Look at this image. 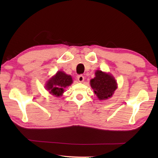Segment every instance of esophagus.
Returning a JSON list of instances; mask_svg holds the SVG:
<instances>
[{"mask_svg":"<svg viewBox=\"0 0 158 158\" xmlns=\"http://www.w3.org/2000/svg\"><path fill=\"white\" fill-rule=\"evenodd\" d=\"M77 79H78V81H79V82L82 83L83 81H84L85 78H84V77H83V75H79L78 77H77Z\"/></svg>","mask_w":158,"mask_h":158,"instance_id":"34e87169","label":"esophagus"}]
</instances>
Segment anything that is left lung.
Segmentation results:
<instances>
[{"label":"left lung","mask_w":158,"mask_h":158,"mask_svg":"<svg viewBox=\"0 0 158 158\" xmlns=\"http://www.w3.org/2000/svg\"><path fill=\"white\" fill-rule=\"evenodd\" d=\"M90 85L100 100L110 98L117 88L115 78L100 70H96L95 77L90 80Z\"/></svg>","instance_id":"1"}]
</instances>
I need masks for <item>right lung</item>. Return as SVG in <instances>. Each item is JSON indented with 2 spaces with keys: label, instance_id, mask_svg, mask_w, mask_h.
<instances>
[{
  "label": "right lung",
  "instance_id": "1",
  "mask_svg": "<svg viewBox=\"0 0 158 158\" xmlns=\"http://www.w3.org/2000/svg\"><path fill=\"white\" fill-rule=\"evenodd\" d=\"M73 79L70 75L63 71H58L54 76L50 78L46 83L45 88L51 94L56 97L61 96L64 89L72 84Z\"/></svg>",
  "mask_w": 158,
  "mask_h": 158
}]
</instances>
